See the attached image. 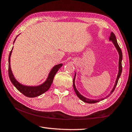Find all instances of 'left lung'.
Listing matches in <instances>:
<instances>
[{"label":"left lung","instance_id":"1","mask_svg":"<svg viewBox=\"0 0 132 132\" xmlns=\"http://www.w3.org/2000/svg\"><path fill=\"white\" fill-rule=\"evenodd\" d=\"M109 39L111 40L113 42V44L115 45L116 48L117 49V50L118 51V53H119V73H118V76L117 78V80H116V82H115V84L114 87H113V88L112 89V90L111 91V93L109 94L106 96V97H108L109 96H110L111 95V94L113 92V91L115 90L116 86H117V85L118 84V80H119V77L120 76V75H121V73H122V51H121V49L119 47V45H118V42H117V38H116V37H115V35L113 34V33L112 32V33L111 34V36L109 37ZM75 76H76V75H75V77L74 79H73V88H74V90L76 94V95H77V97H79L80 100H82V101H84V102H86V103H88V104H94V103H96V102H98V101H100V100H90V99H88V98H87L86 97H83V96L81 95L79 93V91H77V90L76 88L75 87ZM104 99V98H102L101 99V100H103Z\"/></svg>","mask_w":132,"mask_h":132}]
</instances>
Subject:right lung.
Segmentation results:
<instances>
[{
    "instance_id": "right-lung-1",
    "label": "right lung",
    "mask_w": 132,
    "mask_h": 132,
    "mask_svg": "<svg viewBox=\"0 0 132 132\" xmlns=\"http://www.w3.org/2000/svg\"><path fill=\"white\" fill-rule=\"evenodd\" d=\"M15 39H14V42L15 41ZM13 50V48H12ZM12 50H11L9 56V68H8V72H9V76L10 80L11 82H12V84L14 85L18 90L20 92H21L23 95H24L26 97H38L40 95L42 94L45 93L46 91H47L49 89H50V87L52 84L53 79H54L55 75L56 73H57L58 70L61 68L62 66V64H59L57 65H56L55 67H53L52 70L51 71V72L49 75V76L48 77L47 80H46V81L41 84V86H37V87H29V86H23V85L20 84L15 79L13 75V73L12 72L10 68V56L12 54Z\"/></svg>"
}]
</instances>
